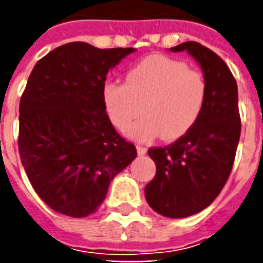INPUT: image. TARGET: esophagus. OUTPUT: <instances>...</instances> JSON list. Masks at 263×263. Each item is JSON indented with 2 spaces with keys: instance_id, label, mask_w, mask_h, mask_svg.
Listing matches in <instances>:
<instances>
[{
  "instance_id": "esophagus-1",
  "label": "esophagus",
  "mask_w": 263,
  "mask_h": 263,
  "mask_svg": "<svg viewBox=\"0 0 263 263\" xmlns=\"http://www.w3.org/2000/svg\"><path fill=\"white\" fill-rule=\"evenodd\" d=\"M137 151H138V155H145L148 149L145 148V146H142V145H137Z\"/></svg>"
}]
</instances>
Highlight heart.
Listing matches in <instances>:
<instances>
[{"label": "heart", "mask_w": 263, "mask_h": 263, "mask_svg": "<svg viewBox=\"0 0 263 263\" xmlns=\"http://www.w3.org/2000/svg\"><path fill=\"white\" fill-rule=\"evenodd\" d=\"M209 84L203 71L162 54L148 56L126 71L125 83L107 81L103 101L109 120L121 132L139 141L160 137L179 139L203 114Z\"/></svg>", "instance_id": "b5f03b06"}]
</instances>
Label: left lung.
I'll use <instances>...</instances> for the list:
<instances>
[{
    "mask_svg": "<svg viewBox=\"0 0 263 263\" xmlns=\"http://www.w3.org/2000/svg\"><path fill=\"white\" fill-rule=\"evenodd\" d=\"M172 52L187 50L197 60L209 84V96L197 124L167 146L149 148L156 175L146 184L145 197L152 209L171 218H184L209 207L232 171L241 117L237 81L226 62L193 41Z\"/></svg>",
    "mask_w": 263,
    "mask_h": 263,
    "instance_id": "1",
    "label": "left lung"
}]
</instances>
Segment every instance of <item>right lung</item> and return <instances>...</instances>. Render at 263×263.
Listing matches in <instances>:
<instances>
[{"label": "right lung", "mask_w": 263, "mask_h": 263, "mask_svg": "<svg viewBox=\"0 0 263 263\" xmlns=\"http://www.w3.org/2000/svg\"><path fill=\"white\" fill-rule=\"evenodd\" d=\"M134 50L66 43L29 74L20 103L21 162L37 196L60 214L96 213L109 182L137 158L103 101L108 70Z\"/></svg>", "instance_id": "add662e5"}]
</instances>
